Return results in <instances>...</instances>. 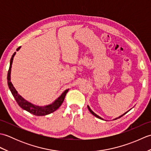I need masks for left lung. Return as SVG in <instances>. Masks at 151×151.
<instances>
[{
	"label": "left lung",
	"mask_w": 151,
	"mask_h": 151,
	"mask_svg": "<svg viewBox=\"0 0 151 151\" xmlns=\"http://www.w3.org/2000/svg\"><path fill=\"white\" fill-rule=\"evenodd\" d=\"M88 110H89V111H90L91 112V113L93 114V115H94V116H95L96 117H97V118H99V119H102V120H104L103 119H102V118H101L100 116H99V115H97V114H95L94 113V112L93 111L91 110V108H89V106H88ZM128 111H127V112H125V113L124 114H123V115H121V116H119V117H117V118H115V119H119V118H120V117H121L122 116H123V115H124V114H126L127 113V112Z\"/></svg>",
	"instance_id": "8db88e82"
}]
</instances>
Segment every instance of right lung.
I'll use <instances>...</instances> for the list:
<instances>
[{"label": "right lung", "mask_w": 151, "mask_h": 151, "mask_svg": "<svg viewBox=\"0 0 151 151\" xmlns=\"http://www.w3.org/2000/svg\"><path fill=\"white\" fill-rule=\"evenodd\" d=\"M20 49H21V47H18L17 49V51H18ZM15 53L16 52L14 53V54H13L11 58L10 64H9V68L8 72L7 80H8V87L9 89H10L13 96H14V97L15 98L16 102H17V104H19V106L22 108L23 110L28 111L29 113L35 115H37V116L46 115L52 113V112H54V111H56L63 103L67 93L69 91V89H66V90L64 91L63 93L53 102V103L47 106H39L34 105L33 104H32L31 102H29L25 100V99L22 98L20 95L18 94L17 91H16V89H15L14 86L12 84V83L11 82V78H10L11 70H12L11 68H12V65L13 63V60H14V57L15 55Z\"/></svg>", "instance_id": "1"}]
</instances>
